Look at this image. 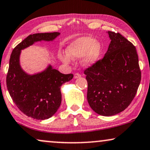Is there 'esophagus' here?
<instances>
[{
    "instance_id": "34e87169",
    "label": "esophagus",
    "mask_w": 150,
    "mask_h": 150,
    "mask_svg": "<svg viewBox=\"0 0 150 150\" xmlns=\"http://www.w3.org/2000/svg\"><path fill=\"white\" fill-rule=\"evenodd\" d=\"M81 76V74L77 73H75V75H74V78H75V79H77V78H79V77H80Z\"/></svg>"
}]
</instances>
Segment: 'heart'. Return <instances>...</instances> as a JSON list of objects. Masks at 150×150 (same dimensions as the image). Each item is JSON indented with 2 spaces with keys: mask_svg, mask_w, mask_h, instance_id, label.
I'll list each match as a JSON object with an SVG mask.
<instances>
[{
  "mask_svg": "<svg viewBox=\"0 0 150 150\" xmlns=\"http://www.w3.org/2000/svg\"><path fill=\"white\" fill-rule=\"evenodd\" d=\"M101 53L100 43L91 37H82L73 41L67 48V55H59V59L65 64L70 62V58L75 59L83 57L81 64L84 67L93 65L98 60Z\"/></svg>",
  "mask_w": 150,
  "mask_h": 150,
  "instance_id": "heart-1",
  "label": "heart"
}]
</instances>
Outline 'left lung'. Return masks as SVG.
Segmentation results:
<instances>
[{
	"mask_svg": "<svg viewBox=\"0 0 150 150\" xmlns=\"http://www.w3.org/2000/svg\"><path fill=\"white\" fill-rule=\"evenodd\" d=\"M108 33L111 42L104 57L84 71L88 102L102 116L115 115L127 108L141 79L136 47L119 33Z\"/></svg>",
	"mask_w": 150,
	"mask_h": 150,
	"instance_id": "8db88e82",
	"label": "left lung"
}]
</instances>
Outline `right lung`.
Instances as JSON below:
<instances>
[{"mask_svg":"<svg viewBox=\"0 0 150 150\" xmlns=\"http://www.w3.org/2000/svg\"><path fill=\"white\" fill-rule=\"evenodd\" d=\"M59 33H41L29 35L16 47L9 59L6 83L11 99L22 112L28 117L45 120L58 110L62 101L61 86L73 79V74H62L51 65L42 73L31 75L20 65V54L36 42L52 41Z\"/></svg>","mask_w":150,"mask_h":150,"instance_id":"add662e5","label":"right lung"}]
</instances>
